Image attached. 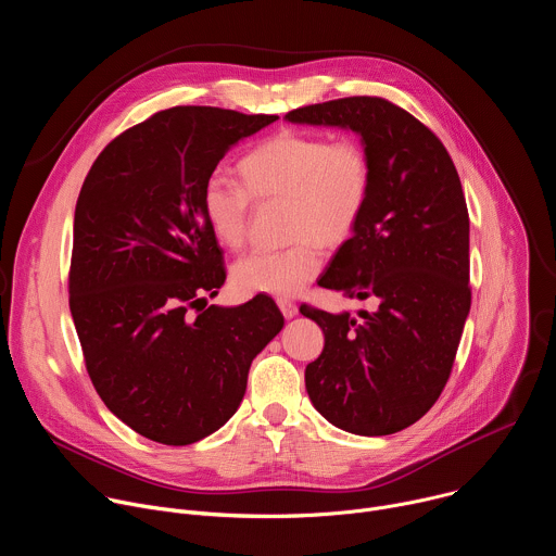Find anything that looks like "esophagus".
I'll use <instances>...</instances> for the list:
<instances>
[{"label":"esophagus","mask_w":556,"mask_h":556,"mask_svg":"<svg viewBox=\"0 0 556 556\" xmlns=\"http://www.w3.org/2000/svg\"><path fill=\"white\" fill-rule=\"evenodd\" d=\"M277 305H279V309H281V314L286 316V319H292V316H296V312H299L296 303H292L288 299H277Z\"/></svg>","instance_id":"esophagus-1"}]
</instances>
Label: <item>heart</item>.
I'll use <instances>...</instances> for the list:
<instances>
[{"mask_svg": "<svg viewBox=\"0 0 556 556\" xmlns=\"http://www.w3.org/2000/svg\"><path fill=\"white\" fill-rule=\"evenodd\" d=\"M242 187L211 178L202 189V213L226 249L247 242L251 195L288 200L292 247L255 251L232 266L235 283L247 292L294 296L324 266V247L337 249L354 235L371 191V163L354 138L328 140L281 131L253 147L240 163Z\"/></svg>", "mask_w": 556, "mask_h": 556, "instance_id": "heart-1", "label": "heart"}]
</instances>
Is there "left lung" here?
<instances>
[{
    "instance_id": "8db88e82",
    "label": "left lung",
    "mask_w": 556,
    "mask_h": 556,
    "mask_svg": "<svg viewBox=\"0 0 556 556\" xmlns=\"http://www.w3.org/2000/svg\"><path fill=\"white\" fill-rule=\"evenodd\" d=\"M283 118L354 131L371 163L365 213L319 286L378 307L356 316L299 307L326 334L305 367L307 395L348 433L403 431L440 399L470 309L459 176L438 136L384 99L350 97Z\"/></svg>"
}]
</instances>
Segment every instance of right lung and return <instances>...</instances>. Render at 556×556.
Segmentation results:
<instances>
[{"label": "right lung", "mask_w": 556, "mask_h": 556, "mask_svg": "<svg viewBox=\"0 0 556 556\" xmlns=\"http://www.w3.org/2000/svg\"><path fill=\"white\" fill-rule=\"evenodd\" d=\"M277 118L157 112L101 151L78 193L72 321L105 407L153 442L185 446L224 427L253 358L283 328L266 294L206 305L226 273L202 213L224 153Z\"/></svg>", "instance_id": "right-lung-1"}]
</instances>
